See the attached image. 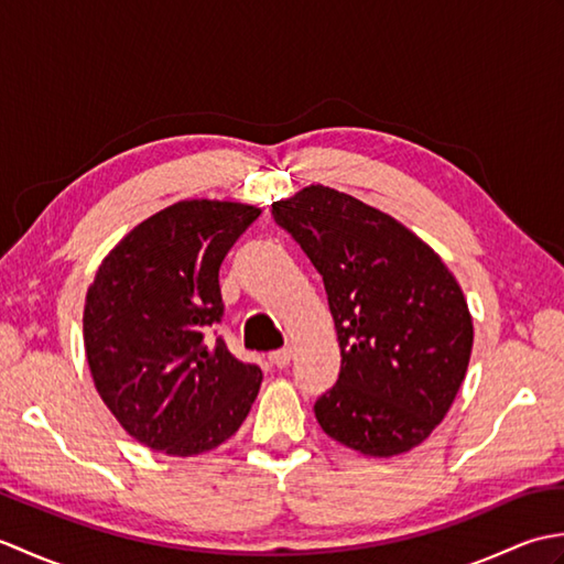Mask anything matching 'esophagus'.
Masks as SVG:
<instances>
[{"mask_svg":"<svg viewBox=\"0 0 564 564\" xmlns=\"http://www.w3.org/2000/svg\"><path fill=\"white\" fill-rule=\"evenodd\" d=\"M291 349H281V351H273L269 354V364L273 368H289L291 366Z\"/></svg>","mask_w":564,"mask_h":564,"instance_id":"esophagus-1","label":"esophagus"}]
</instances>
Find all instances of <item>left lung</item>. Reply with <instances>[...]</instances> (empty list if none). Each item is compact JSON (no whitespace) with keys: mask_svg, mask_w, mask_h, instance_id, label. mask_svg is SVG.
Listing matches in <instances>:
<instances>
[{"mask_svg":"<svg viewBox=\"0 0 564 564\" xmlns=\"http://www.w3.org/2000/svg\"><path fill=\"white\" fill-rule=\"evenodd\" d=\"M325 281L341 370L315 402L327 436L390 458L419 446L455 400L473 317L446 263L402 223L327 186L271 206Z\"/></svg>","mask_w":564,"mask_h":564,"instance_id":"obj_1","label":"left lung"}]
</instances>
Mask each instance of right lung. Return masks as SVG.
I'll use <instances>...</instances> for the list:
<instances>
[{
	"instance_id": "right-lung-1",
	"label": "right lung",
	"mask_w": 564,
	"mask_h": 564,
	"mask_svg": "<svg viewBox=\"0 0 564 564\" xmlns=\"http://www.w3.org/2000/svg\"><path fill=\"white\" fill-rule=\"evenodd\" d=\"M259 208L178 200L154 213L101 261L84 305V349L101 400L152 451L198 455L242 426L261 368L225 341L220 263Z\"/></svg>"
}]
</instances>
